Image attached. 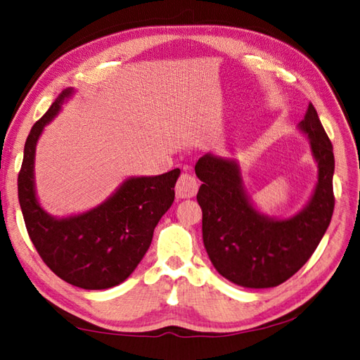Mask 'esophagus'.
Segmentation results:
<instances>
[{"label": "esophagus", "instance_id": "1", "mask_svg": "<svg viewBox=\"0 0 360 360\" xmlns=\"http://www.w3.org/2000/svg\"><path fill=\"white\" fill-rule=\"evenodd\" d=\"M198 187H200V182H198L193 174L182 173L178 179V184H176V195H178V198H182V200L193 198L198 193Z\"/></svg>", "mask_w": 360, "mask_h": 360}]
</instances>
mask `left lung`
<instances>
[{"mask_svg":"<svg viewBox=\"0 0 360 360\" xmlns=\"http://www.w3.org/2000/svg\"><path fill=\"white\" fill-rule=\"evenodd\" d=\"M297 129L309 141L317 181L308 202L286 218L271 217L252 200L236 159L207 153L198 159L202 181V241L218 274L243 288L281 285L314 254L334 210V153L317 111L309 103Z\"/></svg>","mask_w":360,"mask_h":360,"instance_id":"left-lung-1","label":"left lung"}]
</instances>
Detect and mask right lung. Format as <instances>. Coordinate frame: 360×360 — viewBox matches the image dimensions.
<instances>
[{
  "mask_svg": "<svg viewBox=\"0 0 360 360\" xmlns=\"http://www.w3.org/2000/svg\"><path fill=\"white\" fill-rule=\"evenodd\" d=\"M74 94V88L63 89L30 129L18 174V200L30 240L53 274L82 289H108L125 281L148 250L155 227L174 201L181 170L128 176L96 207L68 217L51 215L37 195V143Z\"/></svg>",
  "mask_w": 360,
  "mask_h": 360,
  "instance_id": "right-lung-1",
  "label": "right lung"
}]
</instances>
